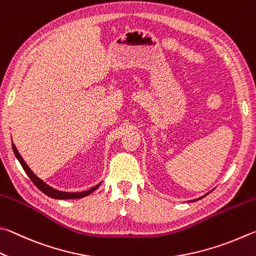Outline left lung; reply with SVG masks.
Masks as SVG:
<instances>
[{
    "mask_svg": "<svg viewBox=\"0 0 256 256\" xmlns=\"http://www.w3.org/2000/svg\"><path fill=\"white\" fill-rule=\"evenodd\" d=\"M194 201H196V200H194Z\"/></svg>",
    "mask_w": 256,
    "mask_h": 256,
    "instance_id": "1",
    "label": "left lung"
}]
</instances>
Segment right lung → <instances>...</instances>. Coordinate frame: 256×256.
Returning <instances> with one entry per match:
<instances>
[{
  "instance_id": "1",
  "label": "right lung",
  "mask_w": 256,
  "mask_h": 256,
  "mask_svg": "<svg viewBox=\"0 0 256 256\" xmlns=\"http://www.w3.org/2000/svg\"><path fill=\"white\" fill-rule=\"evenodd\" d=\"M12 148H13V152H14V155L16 156L18 160H19V162H20L21 166L24 168V172L28 174V176L30 178V180L34 182V184L37 186L40 191L44 192V194H47L48 196H50V198H54V199H78V198H83V196H86L90 194H92L93 191H96L98 188L100 186V183H98V186H96L94 188H92V189H90L88 191L74 192V194H70V192H62V191H58V190L52 189V188L47 186L46 183L42 182V180H40V178H38L37 176H34V174L32 173V171H31V170L28 168V165L26 164L24 158H21V155L19 154V152H18V150L16 148L14 145H12Z\"/></svg>"
}]
</instances>
